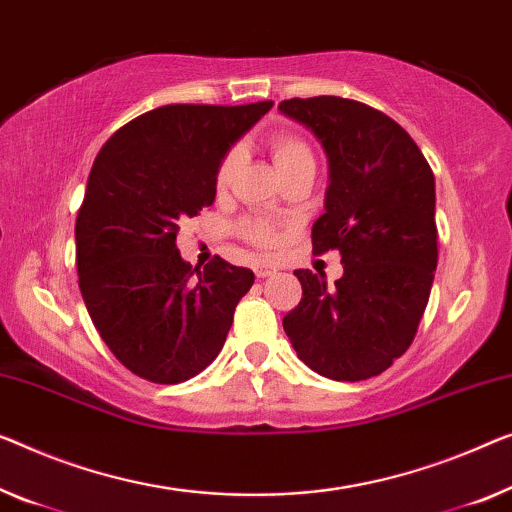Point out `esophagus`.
Listing matches in <instances>:
<instances>
[{"mask_svg": "<svg viewBox=\"0 0 512 512\" xmlns=\"http://www.w3.org/2000/svg\"><path fill=\"white\" fill-rule=\"evenodd\" d=\"M271 273H276V269H273V266H269V264H257L255 266V276L257 278H269Z\"/></svg>", "mask_w": 512, "mask_h": 512, "instance_id": "34e87169", "label": "esophagus"}]
</instances>
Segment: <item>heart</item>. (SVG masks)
<instances>
[{
  "label": "heart",
  "mask_w": 512,
  "mask_h": 512,
  "mask_svg": "<svg viewBox=\"0 0 512 512\" xmlns=\"http://www.w3.org/2000/svg\"><path fill=\"white\" fill-rule=\"evenodd\" d=\"M266 149H269V154L273 158V163H276V170L280 172L282 179L289 177V174L296 170H301V167H315V151H312L310 144L296 133L278 131L269 135L266 137ZM236 167H239V151L230 149L223 158H220V163L216 167V188L220 193L232 186ZM239 234L248 243H253V246H259V248H276L280 241L278 227L276 223H271L269 218L241 220Z\"/></svg>",
  "instance_id": "1"
}]
</instances>
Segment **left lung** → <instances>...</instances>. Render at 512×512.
I'll return each instance as SVG.
<instances>
[{
    "label": "left lung",
    "instance_id": "left-lung-1",
    "mask_svg": "<svg viewBox=\"0 0 512 512\" xmlns=\"http://www.w3.org/2000/svg\"><path fill=\"white\" fill-rule=\"evenodd\" d=\"M329 156L326 213L312 225V253L338 250L340 280L294 271L303 296L282 319L301 361L335 381L377 377L407 352L437 269L434 174L404 128L340 96L282 101Z\"/></svg>",
    "mask_w": 512,
    "mask_h": 512
}]
</instances>
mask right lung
<instances>
[{"mask_svg": "<svg viewBox=\"0 0 512 512\" xmlns=\"http://www.w3.org/2000/svg\"><path fill=\"white\" fill-rule=\"evenodd\" d=\"M271 108L163 105L98 151L75 220L78 282L96 331L133 375L179 384L223 349L255 273L218 255L193 269L177 232L211 207L220 158Z\"/></svg>", "mask_w": 512, "mask_h": 512, "instance_id": "1", "label": "right lung"}]
</instances>
